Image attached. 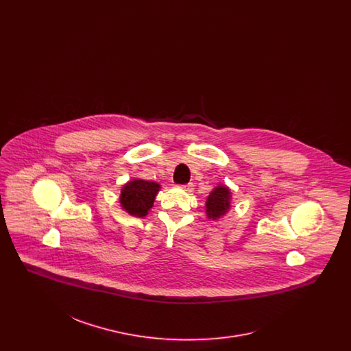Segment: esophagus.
I'll return each instance as SVG.
<instances>
[{
	"mask_svg": "<svg viewBox=\"0 0 351 351\" xmlns=\"http://www.w3.org/2000/svg\"><path fill=\"white\" fill-rule=\"evenodd\" d=\"M184 191H186V192H192L193 191V184L192 183H188V184H184L183 186Z\"/></svg>",
	"mask_w": 351,
	"mask_h": 351,
	"instance_id": "esophagus-1",
	"label": "esophagus"
}]
</instances>
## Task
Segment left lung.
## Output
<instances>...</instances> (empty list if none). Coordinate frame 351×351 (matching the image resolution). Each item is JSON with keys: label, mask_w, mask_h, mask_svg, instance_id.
<instances>
[{"label": "left lung", "mask_w": 351, "mask_h": 351, "mask_svg": "<svg viewBox=\"0 0 351 351\" xmlns=\"http://www.w3.org/2000/svg\"><path fill=\"white\" fill-rule=\"evenodd\" d=\"M230 191L226 186H217L206 200V213L208 217L217 219L229 209Z\"/></svg>", "instance_id": "8db88e82"}]
</instances>
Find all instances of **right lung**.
<instances>
[{
	"instance_id": "right-lung-1",
	"label": "right lung",
	"mask_w": 351,
	"mask_h": 351,
	"mask_svg": "<svg viewBox=\"0 0 351 351\" xmlns=\"http://www.w3.org/2000/svg\"><path fill=\"white\" fill-rule=\"evenodd\" d=\"M159 191V184L146 180H133L126 184L121 192V204L135 217H145L150 210L155 196Z\"/></svg>"
}]
</instances>
